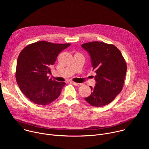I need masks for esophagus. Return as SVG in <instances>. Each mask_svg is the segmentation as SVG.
<instances>
[{
    "label": "esophagus",
    "mask_w": 149,
    "mask_h": 149,
    "mask_svg": "<svg viewBox=\"0 0 149 149\" xmlns=\"http://www.w3.org/2000/svg\"><path fill=\"white\" fill-rule=\"evenodd\" d=\"M71 83L73 85H74V86H81V85H82V84L77 83V82H74V81H71Z\"/></svg>",
    "instance_id": "esophagus-1"
}]
</instances>
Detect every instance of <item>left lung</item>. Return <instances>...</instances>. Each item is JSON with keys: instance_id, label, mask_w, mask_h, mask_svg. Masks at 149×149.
<instances>
[{"instance_id": "left-lung-1", "label": "left lung", "mask_w": 149, "mask_h": 149, "mask_svg": "<svg viewBox=\"0 0 149 149\" xmlns=\"http://www.w3.org/2000/svg\"><path fill=\"white\" fill-rule=\"evenodd\" d=\"M81 46L90 55L93 71L97 74L95 86H90L91 94L85 100L94 107H103L111 102L121 91L127 71L126 62L113 44L94 41Z\"/></svg>"}]
</instances>
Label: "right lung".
<instances>
[{
    "label": "right lung",
    "mask_w": 149,
    "mask_h": 149,
    "mask_svg": "<svg viewBox=\"0 0 149 149\" xmlns=\"http://www.w3.org/2000/svg\"><path fill=\"white\" fill-rule=\"evenodd\" d=\"M70 45L41 40L21 51L17 60L15 77L20 91L31 102L46 105L59 96L65 82L49 79L47 74L51 73V68L59 52Z\"/></svg>",
    "instance_id": "obj_1"
}]
</instances>
